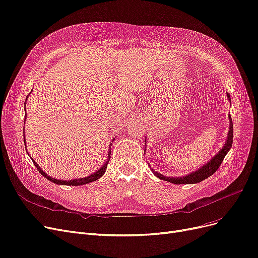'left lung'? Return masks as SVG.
<instances>
[{"mask_svg": "<svg viewBox=\"0 0 258 258\" xmlns=\"http://www.w3.org/2000/svg\"><path fill=\"white\" fill-rule=\"evenodd\" d=\"M227 98L230 101L229 94H227ZM232 137H234V128H232V121H231V118L229 115V131H228V136L225 141V145H224V147L221 149L220 152L217 155H214L213 159L208 162L207 164H205L203 167H201L196 171L190 172L183 177H165V176H163V174L159 173L150 167L151 171L155 174L157 178H160L165 181H168V182H170V183H173V184L198 183V182H202L203 180L207 179L208 177L212 176V174L219 169V167L224 160V157H225L227 152L230 150L231 145H232Z\"/></svg>", "mask_w": 258, "mask_h": 258, "instance_id": "obj_1", "label": "left lung"}]
</instances>
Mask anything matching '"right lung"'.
<instances>
[{
    "label": "right lung",
    "mask_w": 258,
    "mask_h": 258,
    "mask_svg": "<svg viewBox=\"0 0 258 258\" xmlns=\"http://www.w3.org/2000/svg\"><path fill=\"white\" fill-rule=\"evenodd\" d=\"M27 102V101H26ZM24 109H26V108H24ZM26 118V117H24ZM26 141V140H24ZM26 145V144H24ZM110 149H111V144H110ZM110 155H111V151L109 150L108 151V159H107V161H106V163L102 166L101 168H99L96 172H94V173H92V174H90V176H88V177H84V178H79V179H73V180H70V181H65V180H57V179H54V178H51V177H49L48 174L46 173V172H44L43 171V169H41L39 166L34 162V160L32 159L31 157V160L33 161V163H34V165H35V167L37 168V170L43 174V176L45 177V178H47L49 181H51V182H53V183H55V184H61V185H75V186H77V185H82V184H87V183H90V182H93V181H96L97 179H99L101 178L103 174L105 173V171H106V168H107V165H108V163H109V160H110Z\"/></svg>",
    "instance_id": "1"
}]
</instances>
